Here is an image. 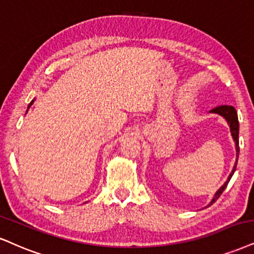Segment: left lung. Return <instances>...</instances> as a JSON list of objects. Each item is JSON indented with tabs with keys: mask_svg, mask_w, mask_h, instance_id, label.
I'll return each mask as SVG.
<instances>
[{
	"mask_svg": "<svg viewBox=\"0 0 254 254\" xmlns=\"http://www.w3.org/2000/svg\"><path fill=\"white\" fill-rule=\"evenodd\" d=\"M209 113H213V114L220 115V117H223L225 120L227 121L228 126H230L231 135H232L233 141H234V143H236V152H237V159H236V164H234V166H233V170L230 173V175H228L227 180L225 181V184L217 190V192H215L213 199H212L211 202L208 203V206H211L212 203H213L214 201H217L219 196L221 195V193H223L225 189H226L227 184L230 183L233 173L236 172L238 158H239V121H238L237 111L233 106H219V107H215L214 109H212V111H209Z\"/></svg>",
	"mask_w": 254,
	"mask_h": 254,
	"instance_id": "8db88e82",
	"label": "left lung"
}]
</instances>
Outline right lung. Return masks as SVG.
Instances as JSON below:
<instances>
[{
  "mask_svg": "<svg viewBox=\"0 0 254 254\" xmlns=\"http://www.w3.org/2000/svg\"><path fill=\"white\" fill-rule=\"evenodd\" d=\"M34 101H35V99H34V100H31V102H30V103H29V105H28V108H27V112H28V109H29V108H30V106H31V105H33V103H34ZM27 112H26V113H27Z\"/></svg>",
  "mask_w": 254,
  "mask_h": 254,
  "instance_id": "add662e5",
  "label": "right lung"
}]
</instances>
